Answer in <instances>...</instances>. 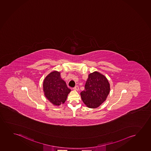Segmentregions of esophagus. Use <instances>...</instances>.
<instances>
[{"instance_id":"34e87169","label":"esophagus","mask_w":151,"mask_h":151,"mask_svg":"<svg viewBox=\"0 0 151 151\" xmlns=\"http://www.w3.org/2000/svg\"><path fill=\"white\" fill-rule=\"evenodd\" d=\"M74 89L75 90H78L79 89V86L78 85H76L74 88Z\"/></svg>"}]
</instances>
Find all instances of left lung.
Wrapping results in <instances>:
<instances>
[{
    "label": "left lung",
    "mask_w": 151,
    "mask_h": 151,
    "mask_svg": "<svg viewBox=\"0 0 151 151\" xmlns=\"http://www.w3.org/2000/svg\"><path fill=\"white\" fill-rule=\"evenodd\" d=\"M109 81L104 75L97 72L91 73L86 83L85 90L81 93L83 103L89 108L99 107L109 94Z\"/></svg>",
    "instance_id": "1"
}]
</instances>
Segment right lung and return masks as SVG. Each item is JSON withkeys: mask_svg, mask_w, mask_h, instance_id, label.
Segmentation results:
<instances>
[{"mask_svg": "<svg viewBox=\"0 0 151 151\" xmlns=\"http://www.w3.org/2000/svg\"><path fill=\"white\" fill-rule=\"evenodd\" d=\"M43 88L45 95L53 105H61L65 102L70 89L62 79L60 73L53 71L44 80Z\"/></svg>", "mask_w": 151, "mask_h": 151, "instance_id": "add662e5", "label": "right lung"}]
</instances>
